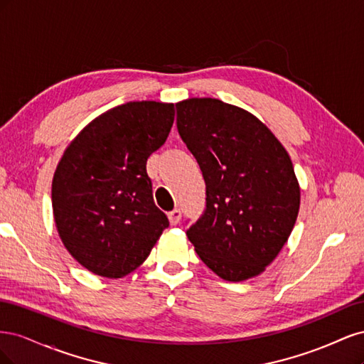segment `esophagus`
<instances>
[{
	"label": "esophagus",
	"instance_id": "34e87169",
	"mask_svg": "<svg viewBox=\"0 0 364 364\" xmlns=\"http://www.w3.org/2000/svg\"><path fill=\"white\" fill-rule=\"evenodd\" d=\"M181 217H182V211L179 208H174L173 211L168 213V220L171 225H178L181 222Z\"/></svg>",
	"mask_w": 364,
	"mask_h": 364
}]
</instances>
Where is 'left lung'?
<instances>
[{
	"instance_id": "obj_1",
	"label": "left lung",
	"mask_w": 364,
	"mask_h": 364,
	"mask_svg": "<svg viewBox=\"0 0 364 364\" xmlns=\"http://www.w3.org/2000/svg\"><path fill=\"white\" fill-rule=\"evenodd\" d=\"M176 111L206 183L205 211L186 235L220 278L257 277L277 258L299 213L289 153L258 118L217 98H188Z\"/></svg>"
}]
</instances>
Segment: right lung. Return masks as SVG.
Here are the masks:
<instances>
[{
  "label": "right lung",
  "instance_id": "1",
  "mask_svg": "<svg viewBox=\"0 0 364 364\" xmlns=\"http://www.w3.org/2000/svg\"><path fill=\"white\" fill-rule=\"evenodd\" d=\"M173 121L171 103L129 102L97 117L65 150L53 179L54 222L65 247L92 273L126 277L168 228L146 165Z\"/></svg>",
  "mask_w": 364,
  "mask_h": 364
}]
</instances>
